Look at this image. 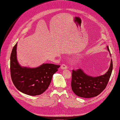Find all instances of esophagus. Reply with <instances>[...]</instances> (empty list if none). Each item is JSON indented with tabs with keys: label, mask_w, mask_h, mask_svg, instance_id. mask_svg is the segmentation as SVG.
I'll return each instance as SVG.
<instances>
[{
	"label": "esophagus",
	"mask_w": 120,
	"mask_h": 120,
	"mask_svg": "<svg viewBox=\"0 0 120 120\" xmlns=\"http://www.w3.org/2000/svg\"><path fill=\"white\" fill-rule=\"evenodd\" d=\"M61 69L64 70V69H67L68 67H67V66L66 65V64H62L61 65Z\"/></svg>",
	"instance_id": "obj_1"
}]
</instances>
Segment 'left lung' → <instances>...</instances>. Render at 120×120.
<instances>
[{
  "instance_id": "1",
  "label": "left lung",
  "mask_w": 120,
  "mask_h": 120,
  "mask_svg": "<svg viewBox=\"0 0 120 120\" xmlns=\"http://www.w3.org/2000/svg\"><path fill=\"white\" fill-rule=\"evenodd\" d=\"M107 48L110 53L108 46ZM112 70V59L108 71L105 74L98 77L88 76L81 69L72 70L71 87L73 92L77 96L84 98H91L98 96L106 88Z\"/></svg>"
}]
</instances>
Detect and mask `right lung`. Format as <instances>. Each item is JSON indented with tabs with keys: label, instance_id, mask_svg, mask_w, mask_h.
Listing matches in <instances>:
<instances>
[{
	"label": "right lung",
	"instance_id": "1",
	"mask_svg": "<svg viewBox=\"0 0 120 120\" xmlns=\"http://www.w3.org/2000/svg\"><path fill=\"white\" fill-rule=\"evenodd\" d=\"M16 47L17 43L10 56V74L14 85L20 91L28 95L42 94L49 88L53 74L60 65L44 64L35 68L22 67L16 59Z\"/></svg>",
	"mask_w": 120,
	"mask_h": 120
}]
</instances>
